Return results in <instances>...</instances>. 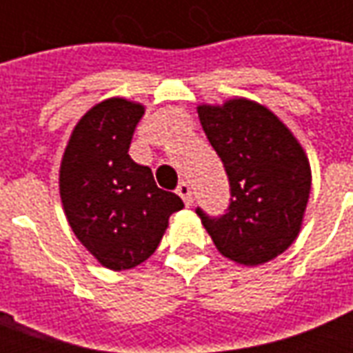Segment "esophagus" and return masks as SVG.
<instances>
[{
	"mask_svg": "<svg viewBox=\"0 0 353 353\" xmlns=\"http://www.w3.org/2000/svg\"><path fill=\"white\" fill-rule=\"evenodd\" d=\"M176 192L183 199L185 206H191L192 204V191H191V185L187 183V181H181V183L177 185Z\"/></svg>",
	"mask_w": 353,
	"mask_h": 353,
	"instance_id": "esophagus-1",
	"label": "esophagus"
}]
</instances>
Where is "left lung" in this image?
Listing matches in <instances>:
<instances>
[{
  "label": "left lung",
  "mask_w": 353,
  "mask_h": 353,
  "mask_svg": "<svg viewBox=\"0 0 353 353\" xmlns=\"http://www.w3.org/2000/svg\"><path fill=\"white\" fill-rule=\"evenodd\" d=\"M200 124L219 154L230 187L223 215L202 219L215 248L240 265H261L295 242L310 194L303 147L272 111L255 101L200 105Z\"/></svg>",
  "instance_id": "1"
}]
</instances>
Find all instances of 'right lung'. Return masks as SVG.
I'll return each mask as SVG.
<instances>
[{
	"mask_svg": "<svg viewBox=\"0 0 353 353\" xmlns=\"http://www.w3.org/2000/svg\"><path fill=\"white\" fill-rule=\"evenodd\" d=\"M143 105L109 98L81 119L60 166V196L70 227L101 265L126 270L159 248L170 215L183 208L162 191L149 166L132 161Z\"/></svg>",
	"mask_w": 353,
	"mask_h": 353,
	"instance_id": "add662e5",
	"label": "right lung"
}]
</instances>
